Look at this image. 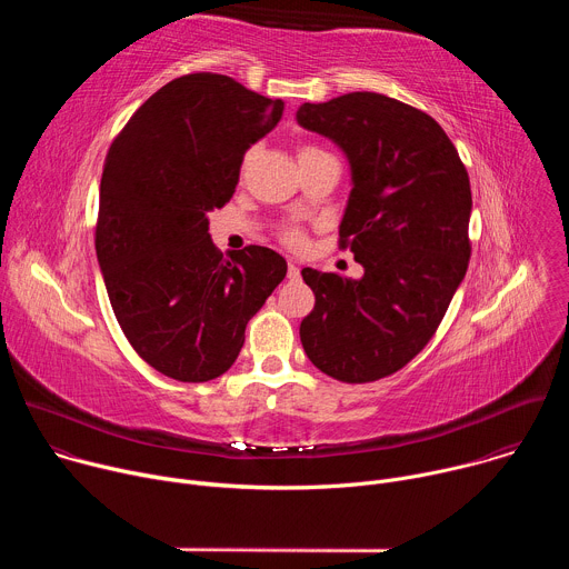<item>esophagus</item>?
<instances>
[{"mask_svg":"<svg viewBox=\"0 0 569 569\" xmlns=\"http://www.w3.org/2000/svg\"><path fill=\"white\" fill-rule=\"evenodd\" d=\"M288 279H290V281H297V279H301V270H299V266H295V263H288Z\"/></svg>","mask_w":569,"mask_h":569,"instance_id":"esophagus-1","label":"esophagus"}]
</instances>
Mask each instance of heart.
<instances>
[{"instance_id": "heart-1", "label": "heart", "mask_w": 569, "mask_h": 569, "mask_svg": "<svg viewBox=\"0 0 569 569\" xmlns=\"http://www.w3.org/2000/svg\"><path fill=\"white\" fill-rule=\"evenodd\" d=\"M312 152H323V150H319V148H315V146H301V148H299V157L312 154ZM281 240L286 242V246H288L290 250H299V248H303V242H306V231H303L301 227H297V224H290V227H286V229L281 231Z\"/></svg>"}]
</instances>
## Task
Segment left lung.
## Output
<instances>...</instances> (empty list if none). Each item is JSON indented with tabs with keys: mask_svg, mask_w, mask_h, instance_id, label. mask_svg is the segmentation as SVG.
Here are the masks:
<instances>
[{
	"mask_svg": "<svg viewBox=\"0 0 569 569\" xmlns=\"http://www.w3.org/2000/svg\"><path fill=\"white\" fill-rule=\"evenodd\" d=\"M297 121L349 157L353 189L340 248L365 268L360 281L301 270L315 306L299 338L319 371L342 382H373L423 351L463 281L470 180L443 128L385 94L303 103Z\"/></svg>",
	"mask_w": 569,
	"mask_h": 569,
	"instance_id": "left-lung-1",
	"label": "left lung"
}]
</instances>
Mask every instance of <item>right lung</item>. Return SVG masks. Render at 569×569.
I'll use <instances>...</instances> for the list:
<instances>
[{
  "mask_svg": "<svg viewBox=\"0 0 569 569\" xmlns=\"http://www.w3.org/2000/svg\"><path fill=\"white\" fill-rule=\"evenodd\" d=\"M281 114L283 101L196 71L157 90L108 150L99 266L123 336L173 380L222 376L286 277V259L261 246L224 259L207 218L231 200L242 157Z\"/></svg>",
  "mask_w": 569,
  "mask_h": 569,
  "instance_id": "1",
  "label": "right lung"
}]
</instances>
